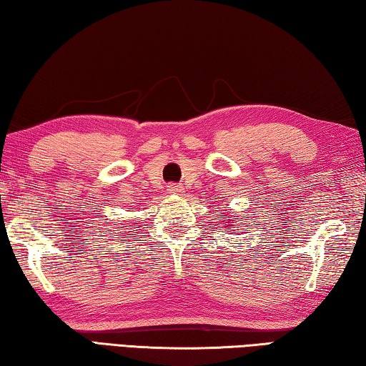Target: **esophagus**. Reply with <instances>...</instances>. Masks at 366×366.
<instances>
[{
  "mask_svg": "<svg viewBox=\"0 0 366 366\" xmlns=\"http://www.w3.org/2000/svg\"><path fill=\"white\" fill-rule=\"evenodd\" d=\"M182 190H184V187H181V185H176V184H171V185H168V194L179 195V194H181Z\"/></svg>",
  "mask_w": 366,
  "mask_h": 366,
  "instance_id": "34e87169",
  "label": "esophagus"
}]
</instances>
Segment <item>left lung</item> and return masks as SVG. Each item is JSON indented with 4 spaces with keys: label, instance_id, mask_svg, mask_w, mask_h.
<instances>
[{
    "label": "left lung",
    "instance_id": "8db88e82",
    "mask_svg": "<svg viewBox=\"0 0 366 366\" xmlns=\"http://www.w3.org/2000/svg\"><path fill=\"white\" fill-rule=\"evenodd\" d=\"M235 219H231V222H234ZM226 222H227V224H226V227H227V231H231V227H232V224H229V221L226 219Z\"/></svg>",
    "mask_w": 366,
    "mask_h": 366
}]
</instances>
